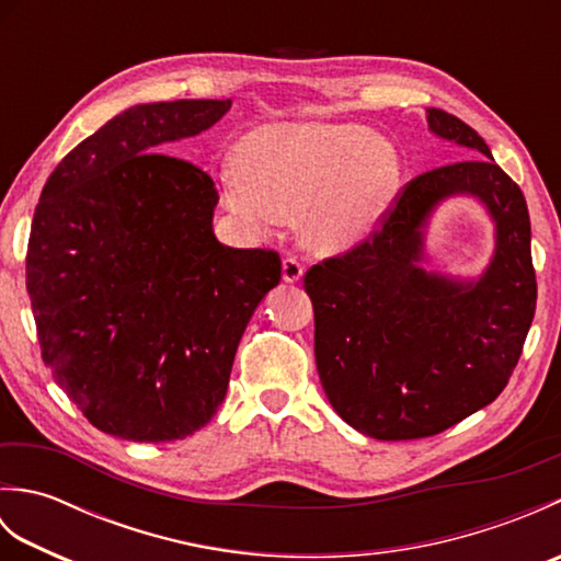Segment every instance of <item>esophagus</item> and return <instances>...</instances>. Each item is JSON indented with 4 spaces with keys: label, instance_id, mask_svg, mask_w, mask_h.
<instances>
[{
    "label": "esophagus",
    "instance_id": "obj_1",
    "mask_svg": "<svg viewBox=\"0 0 561 561\" xmlns=\"http://www.w3.org/2000/svg\"><path fill=\"white\" fill-rule=\"evenodd\" d=\"M301 277H304L301 262L296 260V257H284V262H282V279L287 282V284H296Z\"/></svg>",
    "mask_w": 561,
    "mask_h": 561
}]
</instances>
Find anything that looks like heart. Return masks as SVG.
<instances>
[{
    "label": "heart",
    "instance_id": "1",
    "mask_svg": "<svg viewBox=\"0 0 561 561\" xmlns=\"http://www.w3.org/2000/svg\"><path fill=\"white\" fill-rule=\"evenodd\" d=\"M400 183L398 147L371 127L277 123L241 141V163L219 173V197L248 233L299 219L308 250L340 255L371 238Z\"/></svg>",
    "mask_w": 561,
    "mask_h": 561
}]
</instances>
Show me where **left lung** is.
Instances as JSON below:
<instances>
[{
  "instance_id": "obj_1",
  "label": "left lung",
  "mask_w": 561,
  "mask_h": 561,
  "mask_svg": "<svg viewBox=\"0 0 561 561\" xmlns=\"http://www.w3.org/2000/svg\"><path fill=\"white\" fill-rule=\"evenodd\" d=\"M426 125L468 159L416 175L371 241L304 277L325 396L344 422L378 440L434 436L494 402L538 299L520 187L456 115L426 108ZM450 196L478 198L495 224V255L478 280L423 267L427 219Z\"/></svg>"
}]
</instances>
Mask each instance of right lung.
Here are the masks:
<instances>
[{
	"instance_id": "obj_1",
	"label": "right lung",
	"mask_w": 561,
	"mask_h": 561,
	"mask_svg": "<svg viewBox=\"0 0 561 561\" xmlns=\"http://www.w3.org/2000/svg\"><path fill=\"white\" fill-rule=\"evenodd\" d=\"M231 101L139 103L71 149L35 207L26 289L45 366L101 432L159 444L224 402L248 320L282 279L274 250L211 229V178L169 151Z\"/></svg>"
}]
</instances>
